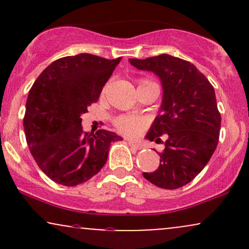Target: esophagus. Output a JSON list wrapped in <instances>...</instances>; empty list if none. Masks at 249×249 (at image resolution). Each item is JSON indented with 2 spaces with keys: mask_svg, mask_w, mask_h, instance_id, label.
I'll return each mask as SVG.
<instances>
[{
  "mask_svg": "<svg viewBox=\"0 0 249 249\" xmlns=\"http://www.w3.org/2000/svg\"><path fill=\"white\" fill-rule=\"evenodd\" d=\"M127 144L130 145V146L134 147V148H138V150H141V148H142V146L141 144H139V142H134V141H132V139H127Z\"/></svg>",
  "mask_w": 249,
  "mask_h": 249,
  "instance_id": "34e87169",
  "label": "esophagus"
}]
</instances>
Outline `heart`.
<instances>
[{
	"instance_id": "heart-1",
	"label": "heart",
	"mask_w": 249,
	"mask_h": 249,
	"mask_svg": "<svg viewBox=\"0 0 249 249\" xmlns=\"http://www.w3.org/2000/svg\"><path fill=\"white\" fill-rule=\"evenodd\" d=\"M148 81H142V83H146ZM116 126L122 133L126 136H137L144 130L145 123L142 119L134 116H122L116 121Z\"/></svg>"
}]
</instances>
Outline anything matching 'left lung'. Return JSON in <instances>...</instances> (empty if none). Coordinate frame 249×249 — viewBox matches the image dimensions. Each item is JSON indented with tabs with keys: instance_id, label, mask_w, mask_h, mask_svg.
I'll list each match as a JSON object with an SVG mask.
<instances>
[{
	"instance_id": "8db88e82",
	"label": "left lung",
	"mask_w": 249,
	"mask_h": 249,
	"mask_svg": "<svg viewBox=\"0 0 249 249\" xmlns=\"http://www.w3.org/2000/svg\"><path fill=\"white\" fill-rule=\"evenodd\" d=\"M128 62L153 72L162 88L158 116L146 139L159 142L166 134L165 148L159 167L142 176L166 190L185 186L204 170L218 145L221 117L214 88L196 65L167 53Z\"/></svg>"
}]
</instances>
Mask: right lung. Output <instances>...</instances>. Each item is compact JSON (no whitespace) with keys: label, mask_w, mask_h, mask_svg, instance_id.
I'll list each match as a JSON object with an SVG mask.
<instances>
[{"label":"right lung","mask_w":249,"mask_h":249,"mask_svg":"<svg viewBox=\"0 0 249 249\" xmlns=\"http://www.w3.org/2000/svg\"><path fill=\"white\" fill-rule=\"evenodd\" d=\"M122 57L107 59L79 53L53 62L31 87L23 127L28 146L45 176L76 186L96 176L107 160L115 132H84L83 113L97 102Z\"/></svg>","instance_id":"obj_1"}]
</instances>
